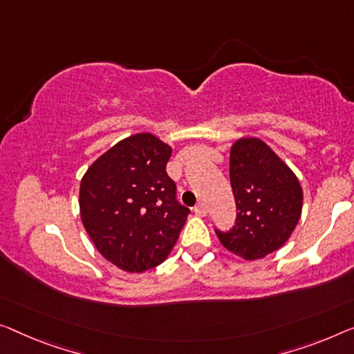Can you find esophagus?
<instances>
[{
    "label": "esophagus",
    "instance_id": "obj_1",
    "mask_svg": "<svg viewBox=\"0 0 354 354\" xmlns=\"http://www.w3.org/2000/svg\"><path fill=\"white\" fill-rule=\"evenodd\" d=\"M194 213L197 216H202V218L203 216H207V207H205V203H198L197 207L194 208Z\"/></svg>",
    "mask_w": 354,
    "mask_h": 354
}]
</instances>
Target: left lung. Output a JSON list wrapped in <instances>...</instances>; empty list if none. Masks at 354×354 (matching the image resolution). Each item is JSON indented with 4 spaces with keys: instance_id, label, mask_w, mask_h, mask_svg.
Here are the masks:
<instances>
[{
    "instance_id": "obj_1",
    "label": "left lung",
    "mask_w": 354,
    "mask_h": 354,
    "mask_svg": "<svg viewBox=\"0 0 354 354\" xmlns=\"http://www.w3.org/2000/svg\"><path fill=\"white\" fill-rule=\"evenodd\" d=\"M229 171L239 213L234 229L216 235L241 259H262L291 239L302 216V186L288 163L256 136L234 141Z\"/></svg>"
}]
</instances>
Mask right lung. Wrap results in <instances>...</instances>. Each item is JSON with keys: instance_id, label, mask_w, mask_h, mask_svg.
I'll list each match as a JSON object with an SVG mask.
<instances>
[{"instance_id": "1", "label": "right lung", "mask_w": 354, "mask_h": 354, "mask_svg": "<svg viewBox=\"0 0 354 354\" xmlns=\"http://www.w3.org/2000/svg\"><path fill=\"white\" fill-rule=\"evenodd\" d=\"M171 146L149 131L120 140L84 173L79 213L104 259L129 273L159 266L191 211L175 202L167 175Z\"/></svg>"}]
</instances>
